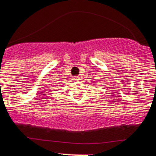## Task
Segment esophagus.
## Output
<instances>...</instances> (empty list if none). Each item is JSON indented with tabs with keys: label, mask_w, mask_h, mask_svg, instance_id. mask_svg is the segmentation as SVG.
<instances>
[{
	"label": "esophagus",
	"mask_w": 156,
	"mask_h": 156,
	"mask_svg": "<svg viewBox=\"0 0 156 156\" xmlns=\"http://www.w3.org/2000/svg\"><path fill=\"white\" fill-rule=\"evenodd\" d=\"M73 80L75 81V82H78V81L80 80V77H78V76H74V77H73Z\"/></svg>",
	"instance_id": "34e87169"
}]
</instances>
